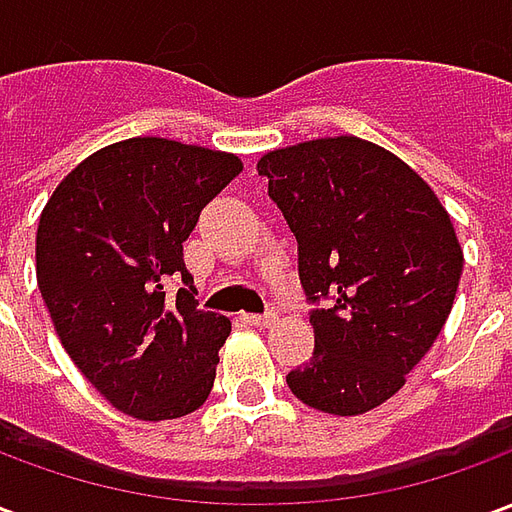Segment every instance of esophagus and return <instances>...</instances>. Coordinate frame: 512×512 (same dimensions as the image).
Instances as JSON below:
<instances>
[{"mask_svg":"<svg viewBox=\"0 0 512 512\" xmlns=\"http://www.w3.org/2000/svg\"><path fill=\"white\" fill-rule=\"evenodd\" d=\"M241 321L249 323V326H260V329H268V326H274V323H277V315H274V312H266V315H244Z\"/></svg>","mask_w":512,"mask_h":512,"instance_id":"esophagus-1","label":"esophagus"}]
</instances>
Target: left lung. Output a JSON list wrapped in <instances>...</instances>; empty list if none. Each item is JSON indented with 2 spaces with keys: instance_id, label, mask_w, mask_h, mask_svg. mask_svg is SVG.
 <instances>
[{
  "instance_id": "left-lung-1",
  "label": "left lung",
  "mask_w": 512,
  "mask_h": 512,
  "mask_svg": "<svg viewBox=\"0 0 512 512\" xmlns=\"http://www.w3.org/2000/svg\"><path fill=\"white\" fill-rule=\"evenodd\" d=\"M299 241L315 351L288 373L301 403L334 417L381 406L406 384L452 310L463 249L439 197L395 153L323 136L257 161Z\"/></svg>"
}]
</instances>
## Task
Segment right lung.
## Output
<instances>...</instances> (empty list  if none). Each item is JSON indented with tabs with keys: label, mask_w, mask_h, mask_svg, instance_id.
Here are the masks:
<instances>
[{
	"label": "right lung",
	"mask_w": 512,
	"mask_h": 512,
	"mask_svg": "<svg viewBox=\"0 0 512 512\" xmlns=\"http://www.w3.org/2000/svg\"><path fill=\"white\" fill-rule=\"evenodd\" d=\"M244 169L222 150L134 136L73 167L40 213V296L73 365L128 417H186L211 395L230 321L197 310L183 241ZM180 278L175 300L166 285Z\"/></svg>",
	"instance_id": "add662e5"
}]
</instances>
